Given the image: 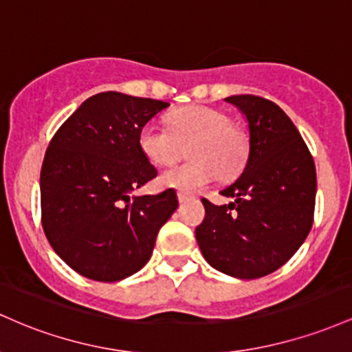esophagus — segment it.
Listing matches in <instances>:
<instances>
[{
	"mask_svg": "<svg viewBox=\"0 0 352 352\" xmlns=\"http://www.w3.org/2000/svg\"><path fill=\"white\" fill-rule=\"evenodd\" d=\"M189 196L188 192H184V191H177V199H179V203H186V201L189 199Z\"/></svg>",
	"mask_w": 352,
	"mask_h": 352,
	"instance_id": "esophagus-1",
	"label": "esophagus"
}]
</instances>
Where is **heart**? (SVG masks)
<instances>
[{
  "mask_svg": "<svg viewBox=\"0 0 352 352\" xmlns=\"http://www.w3.org/2000/svg\"><path fill=\"white\" fill-rule=\"evenodd\" d=\"M168 124L164 128L151 121L138 134L140 149L156 166L176 163L188 149L191 160L161 173V186L197 191L218 175L221 179H231L246 164L250 140L226 113L189 104L169 113Z\"/></svg>",
  "mask_w": 352,
  "mask_h": 352,
  "instance_id": "1",
  "label": "heart"
}]
</instances>
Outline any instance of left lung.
I'll use <instances>...</instances> for the list:
<instances>
[{"mask_svg": "<svg viewBox=\"0 0 352 352\" xmlns=\"http://www.w3.org/2000/svg\"><path fill=\"white\" fill-rule=\"evenodd\" d=\"M250 123V157L223 206L203 197L196 239L214 270L256 279L279 270L309 234L316 204V166L298 128L276 102L254 94L226 98Z\"/></svg>", "mask_w": 352, "mask_h": 352, "instance_id": "1", "label": "left lung"}]
</instances>
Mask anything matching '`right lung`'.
<instances>
[{"label":"right lung","mask_w":352,"mask_h":352,"mask_svg":"<svg viewBox=\"0 0 352 352\" xmlns=\"http://www.w3.org/2000/svg\"><path fill=\"white\" fill-rule=\"evenodd\" d=\"M168 102L104 91L65 121L41 166V223L51 248L85 278L114 283L140 271L177 208L175 189L129 197L156 177L140 129Z\"/></svg>","instance_id":"right-lung-1"}]
</instances>
